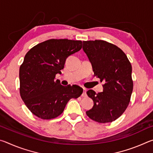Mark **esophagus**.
I'll use <instances>...</instances> for the list:
<instances>
[{"label":"esophagus","mask_w":153,"mask_h":153,"mask_svg":"<svg viewBox=\"0 0 153 153\" xmlns=\"http://www.w3.org/2000/svg\"><path fill=\"white\" fill-rule=\"evenodd\" d=\"M86 92H87V90L84 88L83 89V93L82 94V97H87V94H86Z\"/></svg>","instance_id":"esophagus-1"}]
</instances>
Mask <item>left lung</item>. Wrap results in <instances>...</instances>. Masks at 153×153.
Masks as SVG:
<instances>
[{"label":"left lung","mask_w":153,"mask_h":153,"mask_svg":"<svg viewBox=\"0 0 153 153\" xmlns=\"http://www.w3.org/2000/svg\"><path fill=\"white\" fill-rule=\"evenodd\" d=\"M82 48L91 63L94 76L104 82L102 92H87L94 102L87 115L98 123L112 122L122 115L130 100L133 90L131 63L120 48L106 41H83Z\"/></svg>","instance_id":"1"}]
</instances>
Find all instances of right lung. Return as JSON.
<instances>
[{"instance_id":"right-lung-1","label":"right lung","mask_w":153,"mask_h":153,"mask_svg":"<svg viewBox=\"0 0 153 153\" xmlns=\"http://www.w3.org/2000/svg\"><path fill=\"white\" fill-rule=\"evenodd\" d=\"M82 47L80 40L51 39L27 52L19 69V90L25 105L33 115L43 120L55 118L63 112L69 100L82 94L79 86H63L59 79L55 80L67 58Z\"/></svg>"}]
</instances>
